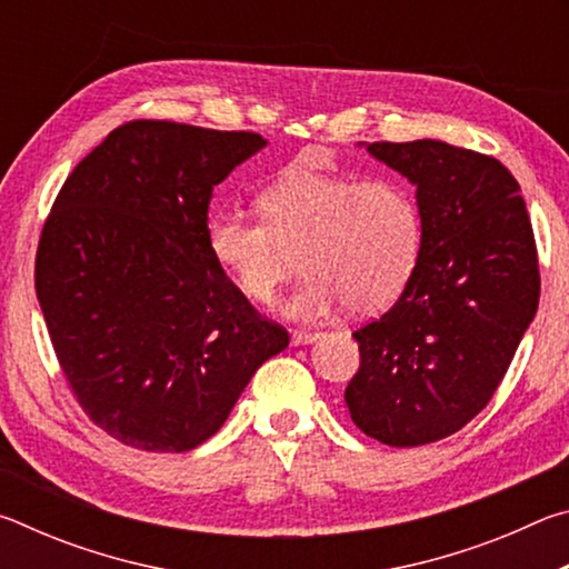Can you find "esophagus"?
<instances>
[{
  "instance_id": "34e87169",
  "label": "esophagus",
  "mask_w": 569,
  "mask_h": 569,
  "mask_svg": "<svg viewBox=\"0 0 569 569\" xmlns=\"http://www.w3.org/2000/svg\"><path fill=\"white\" fill-rule=\"evenodd\" d=\"M316 339H319V333H313V331H293V333H291V343H293V346L313 343Z\"/></svg>"
}]
</instances>
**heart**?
<instances>
[{
  "label": "heart",
  "instance_id": "b5f03b06",
  "mask_svg": "<svg viewBox=\"0 0 569 569\" xmlns=\"http://www.w3.org/2000/svg\"><path fill=\"white\" fill-rule=\"evenodd\" d=\"M258 208L263 218L216 210L206 226L208 248L256 303L271 301L301 263L306 278L286 303L293 319H323L343 303L361 316L383 311L417 271L421 210L399 178L296 170L271 182Z\"/></svg>",
  "mask_w": 569,
  "mask_h": 569
}]
</instances>
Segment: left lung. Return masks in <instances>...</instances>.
<instances>
[{
  "mask_svg": "<svg viewBox=\"0 0 569 569\" xmlns=\"http://www.w3.org/2000/svg\"><path fill=\"white\" fill-rule=\"evenodd\" d=\"M417 186L423 240L409 286L353 331L361 366L346 407L366 437L421 447L487 407L539 303L532 223L502 162L441 140L371 142Z\"/></svg>",
  "mask_w": 569,
  "mask_h": 569,
  "instance_id": "8db88e82",
  "label": "left lung"
}]
</instances>
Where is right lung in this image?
I'll use <instances>...</instances> for the list:
<instances>
[{
	"instance_id": "right-lung-1",
	"label": "right lung",
	"mask_w": 569,
	"mask_h": 569,
	"mask_svg": "<svg viewBox=\"0 0 569 569\" xmlns=\"http://www.w3.org/2000/svg\"><path fill=\"white\" fill-rule=\"evenodd\" d=\"M261 148L256 132L124 122L77 162L44 220L34 288L57 361L84 413L122 445H203L288 346L206 236L213 188Z\"/></svg>"
}]
</instances>
